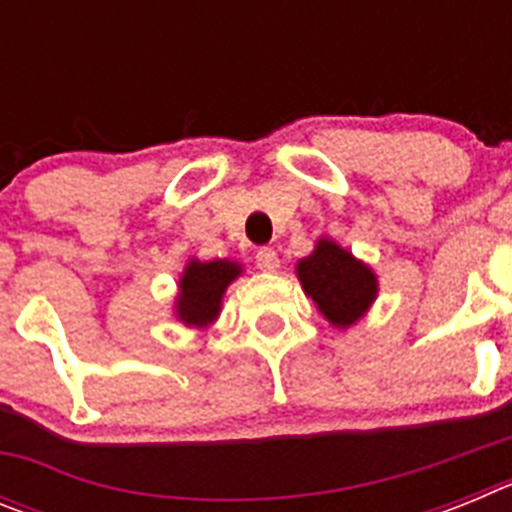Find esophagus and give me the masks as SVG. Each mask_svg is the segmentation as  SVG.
I'll list each match as a JSON object with an SVG mask.
<instances>
[{
	"mask_svg": "<svg viewBox=\"0 0 512 512\" xmlns=\"http://www.w3.org/2000/svg\"><path fill=\"white\" fill-rule=\"evenodd\" d=\"M256 266H259L261 271H266V274H274V271L279 269V256L274 248H259L256 251Z\"/></svg>",
	"mask_w": 512,
	"mask_h": 512,
	"instance_id": "1",
	"label": "esophagus"
}]
</instances>
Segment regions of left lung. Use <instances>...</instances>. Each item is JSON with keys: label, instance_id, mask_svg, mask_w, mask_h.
<instances>
[{"label": "left lung", "instance_id": "obj_1", "mask_svg": "<svg viewBox=\"0 0 512 512\" xmlns=\"http://www.w3.org/2000/svg\"><path fill=\"white\" fill-rule=\"evenodd\" d=\"M295 274L305 295L333 328H351L364 318L379 295V277L369 264L323 235L310 256L297 261Z\"/></svg>", "mask_w": 512, "mask_h": 512}]
</instances>
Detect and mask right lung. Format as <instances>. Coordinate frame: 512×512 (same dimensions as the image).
Returning a JSON list of instances; mask_svg holds the SVG:
<instances>
[{
    "label": "right lung",
    "mask_w": 512,
    "mask_h": 512,
    "mask_svg": "<svg viewBox=\"0 0 512 512\" xmlns=\"http://www.w3.org/2000/svg\"><path fill=\"white\" fill-rule=\"evenodd\" d=\"M243 274V264L233 259H189L179 274L174 295L176 320L187 328L207 330L223 312L225 289Z\"/></svg>",
    "instance_id": "add662e5"
}]
</instances>
